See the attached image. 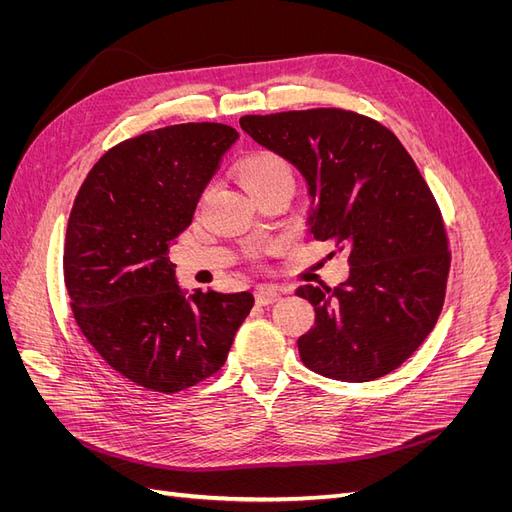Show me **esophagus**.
Here are the masks:
<instances>
[{
	"mask_svg": "<svg viewBox=\"0 0 512 512\" xmlns=\"http://www.w3.org/2000/svg\"><path fill=\"white\" fill-rule=\"evenodd\" d=\"M254 297H256V303L258 305H271V303H275V301H280V290H277L275 286H269V284H260V286H256V290H254Z\"/></svg>",
	"mask_w": 512,
	"mask_h": 512,
	"instance_id": "obj_1",
	"label": "esophagus"
}]
</instances>
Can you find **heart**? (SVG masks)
Listing matches in <instances>:
<instances>
[{
	"instance_id": "obj_1",
	"label": "heart",
	"mask_w": 512,
	"mask_h": 512,
	"mask_svg": "<svg viewBox=\"0 0 512 512\" xmlns=\"http://www.w3.org/2000/svg\"><path fill=\"white\" fill-rule=\"evenodd\" d=\"M237 175L254 198L275 188L294 190L292 164L273 149H256L247 153L237 162Z\"/></svg>"
}]
</instances>
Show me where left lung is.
<instances>
[{
    "label": "left lung",
    "instance_id": "8db88e82",
    "mask_svg": "<svg viewBox=\"0 0 512 512\" xmlns=\"http://www.w3.org/2000/svg\"><path fill=\"white\" fill-rule=\"evenodd\" d=\"M239 123L303 173L312 235L348 250L342 286L297 290L316 312L297 342L303 365L344 382L391 374L436 327L451 271L427 181L389 128L354 111L307 108Z\"/></svg>",
    "mask_w": 512,
    "mask_h": 512
}]
</instances>
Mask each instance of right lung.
Segmentation results:
<instances>
[{"instance_id": "add662e5", "label": "right lung", "mask_w": 512, "mask_h": 512, "mask_svg": "<svg viewBox=\"0 0 512 512\" xmlns=\"http://www.w3.org/2000/svg\"><path fill=\"white\" fill-rule=\"evenodd\" d=\"M237 138L209 121L138 134L108 149L74 198L64 243L74 322L108 367L147 391L173 395L218 374L254 305L250 292L188 299L166 256Z\"/></svg>"}]
</instances>
